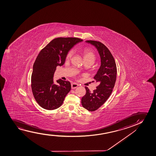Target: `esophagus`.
<instances>
[{"label":"esophagus","mask_w":156,"mask_h":156,"mask_svg":"<svg viewBox=\"0 0 156 156\" xmlns=\"http://www.w3.org/2000/svg\"><path fill=\"white\" fill-rule=\"evenodd\" d=\"M79 86V85L77 83H71V88H73V89H75L76 88H77L78 86Z\"/></svg>","instance_id":"1"}]
</instances>
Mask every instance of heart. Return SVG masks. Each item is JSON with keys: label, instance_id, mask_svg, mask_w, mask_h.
Here are the masks:
<instances>
[{"label": "heart", "instance_id": "heart-1", "mask_svg": "<svg viewBox=\"0 0 156 156\" xmlns=\"http://www.w3.org/2000/svg\"><path fill=\"white\" fill-rule=\"evenodd\" d=\"M73 51H68L66 55V58L69 60L71 58L73 55ZM83 60L85 62H88L93 64L95 60V55L93 53V51H91L90 49H86L83 51Z\"/></svg>", "mask_w": 156, "mask_h": 156}]
</instances>
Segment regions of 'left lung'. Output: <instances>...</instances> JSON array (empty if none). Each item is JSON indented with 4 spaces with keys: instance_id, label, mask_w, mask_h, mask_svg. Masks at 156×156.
I'll use <instances>...</instances> for the list:
<instances>
[{
    "instance_id": "8db88e82",
    "label": "left lung",
    "mask_w": 156,
    "mask_h": 156,
    "mask_svg": "<svg viewBox=\"0 0 156 156\" xmlns=\"http://www.w3.org/2000/svg\"><path fill=\"white\" fill-rule=\"evenodd\" d=\"M85 42L95 46L101 58L100 66L94 77L99 85L93 92H90L87 87H85L86 93L81 98L83 107L88 111H94L103 105L110 96L116 80L117 67L113 56L103 44L94 41Z\"/></svg>"
}]
</instances>
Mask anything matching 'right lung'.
<instances>
[{
	"mask_svg": "<svg viewBox=\"0 0 156 156\" xmlns=\"http://www.w3.org/2000/svg\"><path fill=\"white\" fill-rule=\"evenodd\" d=\"M83 40L78 38L54 39L39 53L31 75V88L34 98L44 109L52 110L62 105L71 90L69 81L59 79L54 82L56 66H62L68 51Z\"/></svg>",
	"mask_w": 156,
	"mask_h": 156,
	"instance_id": "add662e5",
	"label": "right lung"
}]
</instances>
